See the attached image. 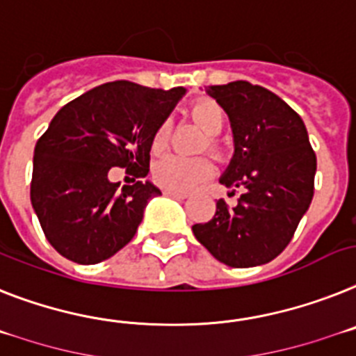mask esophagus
I'll return each instance as SVG.
<instances>
[{
	"label": "esophagus",
	"mask_w": 356,
	"mask_h": 356,
	"mask_svg": "<svg viewBox=\"0 0 356 356\" xmlns=\"http://www.w3.org/2000/svg\"><path fill=\"white\" fill-rule=\"evenodd\" d=\"M163 193H164V195L173 197V199H186V197H188V193L177 192V190H168V188H164Z\"/></svg>",
	"instance_id": "34e87169"
}]
</instances>
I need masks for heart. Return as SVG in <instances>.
I'll return each instance as SVG.
<instances>
[{
  "label": "heart",
  "instance_id": "b5f03b06",
  "mask_svg": "<svg viewBox=\"0 0 356 356\" xmlns=\"http://www.w3.org/2000/svg\"><path fill=\"white\" fill-rule=\"evenodd\" d=\"M190 115L208 134V141H206L208 152L217 159H222L226 155V146L217 137V134L222 132L224 124H226V112L222 106L217 101L204 97L192 104ZM168 141L170 124L163 121L155 128L154 136H152V150L155 154H161L166 150ZM211 175H213V164L206 157L188 159V157H179V155H168V157H163L154 168L155 183L163 188H168V190H177V192H188L206 179H210Z\"/></svg>",
  "mask_w": 356,
  "mask_h": 356
}]
</instances>
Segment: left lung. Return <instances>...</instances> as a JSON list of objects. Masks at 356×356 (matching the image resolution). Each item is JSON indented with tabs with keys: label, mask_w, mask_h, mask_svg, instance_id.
<instances>
[{
	"label": "left lung",
	"mask_w": 356,
	"mask_h": 356,
	"mask_svg": "<svg viewBox=\"0 0 356 356\" xmlns=\"http://www.w3.org/2000/svg\"><path fill=\"white\" fill-rule=\"evenodd\" d=\"M206 92L234 130L235 154L220 184L243 195L235 208L219 199L213 219L193 224V235L222 264H266L284 252L312 204L316 155L300 115L273 92L248 81Z\"/></svg>",
	"instance_id": "1"
}]
</instances>
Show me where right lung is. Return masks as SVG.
<instances>
[{
    "mask_svg": "<svg viewBox=\"0 0 356 356\" xmlns=\"http://www.w3.org/2000/svg\"><path fill=\"white\" fill-rule=\"evenodd\" d=\"M130 81L95 86L67 103L38 139L31 201L54 250L77 264H97L127 246L159 188L150 172L152 136L184 94ZM127 168L134 185L110 184Z\"/></svg>",
    "mask_w": 356,
    "mask_h": 356,
    "instance_id": "right-lung-1",
    "label": "right lung"
}]
</instances>
